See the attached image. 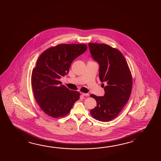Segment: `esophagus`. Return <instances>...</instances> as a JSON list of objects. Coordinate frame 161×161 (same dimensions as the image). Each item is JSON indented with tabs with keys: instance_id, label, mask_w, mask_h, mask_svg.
I'll return each instance as SVG.
<instances>
[{
	"instance_id": "1",
	"label": "esophagus",
	"mask_w": 161,
	"mask_h": 161,
	"mask_svg": "<svg viewBox=\"0 0 161 161\" xmlns=\"http://www.w3.org/2000/svg\"><path fill=\"white\" fill-rule=\"evenodd\" d=\"M81 94L82 95H83V96H86V97L89 96V94L88 93H84V92H82Z\"/></svg>"
}]
</instances>
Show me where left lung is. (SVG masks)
I'll return each mask as SVG.
<instances>
[{
	"mask_svg": "<svg viewBox=\"0 0 161 161\" xmlns=\"http://www.w3.org/2000/svg\"><path fill=\"white\" fill-rule=\"evenodd\" d=\"M92 59L99 65L100 81L106 82L103 97L90 95L97 107L90 114L98 121L107 122L118 116L129 99L132 90L131 74L124 55L117 49L105 44L89 43Z\"/></svg>",
	"mask_w": 161,
	"mask_h": 161,
	"instance_id": "1",
	"label": "left lung"
}]
</instances>
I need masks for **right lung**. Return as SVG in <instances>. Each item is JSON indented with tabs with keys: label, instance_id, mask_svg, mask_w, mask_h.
Returning a JSON list of instances; mask_svg holds the SVG:
<instances>
[{
	"label": "right lung",
	"instance_id": "right-lung-1",
	"mask_svg": "<svg viewBox=\"0 0 161 161\" xmlns=\"http://www.w3.org/2000/svg\"><path fill=\"white\" fill-rule=\"evenodd\" d=\"M86 49V44H64L40 55L32 72V87L39 106L47 115L54 118L66 116L79 100L80 92L69 89L59 79L69 73L74 59Z\"/></svg>",
	"mask_w": 161,
	"mask_h": 161
}]
</instances>
